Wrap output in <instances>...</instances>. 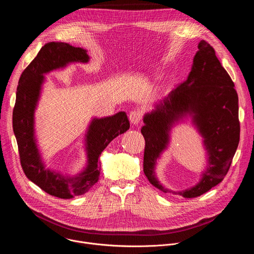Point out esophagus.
<instances>
[{"instance_id":"obj_1","label":"esophagus","mask_w":254,"mask_h":254,"mask_svg":"<svg viewBox=\"0 0 254 254\" xmlns=\"http://www.w3.org/2000/svg\"><path fill=\"white\" fill-rule=\"evenodd\" d=\"M128 118H129V121L132 125H138L141 121V115L139 112L137 111H132L129 113L128 115Z\"/></svg>"}]
</instances>
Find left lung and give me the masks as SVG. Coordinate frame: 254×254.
Here are the masks:
<instances>
[{
	"label": "left lung",
	"mask_w": 254,
	"mask_h": 254,
	"mask_svg": "<svg viewBox=\"0 0 254 254\" xmlns=\"http://www.w3.org/2000/svg\"><path fill=\"white\" fill-rule=\"evenodd\" d=\"M187 115L203 136L208 166L194 188L175 192L163 188L155 177L156 160L167 147L169 130ZM141 134L146 140L143 173L149 182L164 193L195 198L218 185L226 176L239 143L238 95L234 83L215 54L201 40L188 78L143 117Z\"/></svg>",
	"instance_id": "obj_1"
}]
</instances>
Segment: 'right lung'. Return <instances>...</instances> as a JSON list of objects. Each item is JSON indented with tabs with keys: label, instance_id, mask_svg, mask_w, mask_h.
<instances>
[{
	"label": "right lung",
	"instance_id": "right-lung-1",
	"mask_svg": "<svg viewBox=\"0 0 254 254\" xmlns=\"http://www.w3.org/2000/svg\"><path fill=\"white\" fill-rule=\"evenodd\" d=\"M88 61L89 56L85 49L63 42H49L23 71L17 87L13 129L22 169L34 184L49 195L61 199H71L89 191L99 179L98 158L102 151L114 138L129 128V122L125 112L112 117L93 119L85 134L87 154L85 169L78 175L70 177L45 168L36 143L34 129V113L45 79L44 74L64 68L72 62Z\"/></svg>",
	"mask_w": 254,
	"mask_h": 254
}]
</instances>
